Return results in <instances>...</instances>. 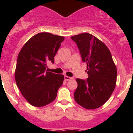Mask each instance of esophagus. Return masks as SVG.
Listing matches in <instances>:
<instances>
[{
  "label": "esophagus",
  "instance_id": "1",
  "mask_svg": "<svg viewBox=\"0 0 133 133\" xmlns=\"http://www.w3.org/2000/svg\"><path fill=\"white\" fill-rule=\"evenodd\" d=\"M72 77H68V76H64V80H65V81H69V80L72 79Z\"/></svg>",
  "mask_w": 133,
  "mask_h": 133
}]
</instances>
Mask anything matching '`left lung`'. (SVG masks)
<instances>
[{"mask_svg":"<svg viewBox=\"0 0 133 133\" xmlns=\"http://www.w3.org/2000/svg\"><path fill=\"white\" fill-rule=\"evenodd\" d=\"M82 61L87 64L88 78H77L75 101L87 109H95L107 101L115 90L117 70L110 50L104 43L89 33L71 36Z\"/></svg>","mask_w":133,"mask_h":133,"instance_id":"1","label":"left lung"}]
</instances>
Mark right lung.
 <instances>
[{"mask_svg": "<svg viewBox=\"0 0 133 133\" xmlns=\"http://www.w3.org/2000/svg\"><path fill=\"white\" fill-rule=\"evenodd\" d=\"M63 36L49 32L38 33L24 44L18 54L15 81L23 97L37 107L52 103L64 81L63 75L46 70L47 63H54Z\"/></svg>", "mask_w": 133, "mask_h": 133, "instance_id": "right-lung-1", "label": "right lung"}]
</instances>
